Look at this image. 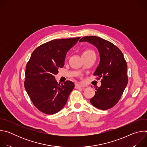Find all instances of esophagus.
<instances>
[{
    "mask_svg": "<svg viewBox=\"0 0 147 147\" xmlns=\"http://www.w3.org/2000/svg\"><path fill=\"white\" fill-rule=\"evenodd\" d=\"M83 87V86L82 84H76L75 85V88H82Z\"/></svg>",
    "mask_w": 147,
    "mask_h": 147,
    "instance_id": "obj_1",
    "label": "esophagus"
}]
</instances>
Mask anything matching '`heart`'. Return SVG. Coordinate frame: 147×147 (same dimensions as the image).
<instances>
[{"label": "heart", "mask_w": 147, "mask_h": 147, "mask_svg": "<svg viewBox=\"0 0 147 147\" xmlns=\"http://www.w3.org/2000/svg\"><path fill=\"white\" fill-rule=\"evenodd\" d=\"M92 52V51H90V50H87V51H86L84 52L83 54H84V53H89V52Z\"/></svg>", "instance_id": "b5f03b06"}]
</instances>
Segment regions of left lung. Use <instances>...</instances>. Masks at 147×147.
Segmentation results:
<instances>
[{"label": "left lung", "instance_id": "1", "mask_svg": "<svg viewBox=\"0 0 147 147\" xmlns=\"http://www.w3.org/2000/svg\"><path fill=\"white\" fill-rule=\"evenodd\" d=\"M80 42L92 44L99 53V64L94 75L102 78L101 86L95 88L90 102L99 109H110L118 102L128 82L127 63L123 54L112 43L98 36H86Z\"/></svg>", "mask_w": 147, "mask_h": 147}]
</instances>
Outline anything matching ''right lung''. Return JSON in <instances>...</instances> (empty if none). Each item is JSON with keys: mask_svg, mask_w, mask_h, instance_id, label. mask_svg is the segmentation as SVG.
I'll use <instances>...</instances> for the list:
<instances>
[{"mask_svg": "<svg viewBox=\"0 0 147 147\" xmlns=\"http://www.w3.org/2000/svg\"><path fill=\"white\" fill-rule=\"evenodd\" d=\"M80 37L54 39L40 45L32 52L26 70L24 87L31 101L40 112L53 115L66 105L74 84L58 83L55 75L64 66L67 52Z\"/></svg>", "mask_w": 147, "mask_h": 147, "instance_id": "right-lung-1", "label": "right lung"}]
</instances>
